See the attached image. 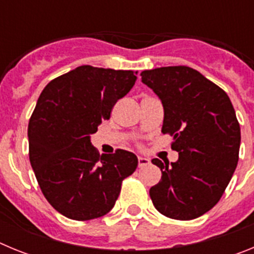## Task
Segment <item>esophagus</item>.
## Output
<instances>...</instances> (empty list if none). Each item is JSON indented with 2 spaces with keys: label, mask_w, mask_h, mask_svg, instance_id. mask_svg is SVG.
<instances>
[{
  "label": "esophagus",
  "mask_w": 254,
  "mask_h": 254,
  "mask_svg": "<svg viewBox=\"0 0 254 254\" xmlns=\"http://www.w3.org/2000/svg\"><path fill=\"white\" fill-rule=\"evenodd\" d=\"M138 167L142 168L145 167V165H147V164H150V160L147 158H145V156H138Z\"/></svg>",
  "instance_id": "34e87169"
}]
</instances>
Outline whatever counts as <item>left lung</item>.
<instances>
[{"label": "left lung", "mask_w": 254, "mask_h": 254, "mask_svg": "<svg viewBox=\"0 0 254 254\" xmlns=\"http://www.w3.org/2000/svg\"><path fill=\"white\" fill-rule=\"evenodd\" d=\"M141 81L163 103V133L173 136L176 163L152 159L161 179L150 188L164 216L192 220L214 207L237 168L241 127L228 94L187 66L141 72Z\"/></svg>", "instance_id": "1"}]
</instances>
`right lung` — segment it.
<instances>
[{
    "instance_id": "obj_1",
    "label": "right lung",
    "mask_w": 254,
    "mask_h": 254,
    "mask_svg": "<svg viewBox=\"0 0 254 254\" xmlns=\"http://www.w3.org/2000/svg\"><path fill=\"white\" fill-rule=\"evenodd\" d=\"M136 73L85 64L52 80L40 94L29 121V159L47 201L68 219L108 214L122 181L137 168L133 152L99 155L90 142Z\"/></svg>"
}]
</instances>
